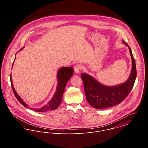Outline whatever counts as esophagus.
I'll list each match as a JSON object with an SVG mask.
<instances>
[{
    "label": "esophagus",
    "mask_w": 148,
    "mask_h": 148,
    "mask_svg": "<svg viewBox=\"0 0 148 148\" xmlns=\"http://www.w3.org/2000/svg\"><path fill=\"white\" fill-rule=\"evenodd\" d=\"M82 69V66L80 64H77L76 65L75 67H74V71L75 73H80V71Z\"/></svg>",
    "instance_id": "1"
}]
</instances>
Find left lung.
I'll return each mask as SVG.
<instances>
[{"mask_svg":"<svg viewBox=\"0 0 148 148\" xmlns=\"http://www.w3.org/2000/svg\"><path fill=\"white\" fill-rule=\"evenodd\" d=\"M123 42L129 48L132 62L130 76L125 83L114 86H106L87 73L81 74L86 100L96 109H104L120 104L133 87L137 76L135 60L129 45L124 40Z\"/></svg>","mask_w":148,"mask_h":148,"instance_id":"obj_1","label":"left lung"}]
</instances>
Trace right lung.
Wrapping results in <instances>:
<instances>
[{
  "label": "right lung",
  "mask_w": 148,
  "mask_h": 148,
  "mask_svg": "<svg viewBox=\"0 0 148 148\" xmlns=\"http://www.w3.org/2000/svg\"><path fill=\"white\" fill-rule=\"evenodd\" d=\"M21 49H21L20 51H21ZM15 58H16V56H15ZM12 66H13V64H12ZM73 69L72 66H69V67L63 66L59 69L57 73L58 83H57L56 92L55 93L52 99L47 104H45V106H43L40 108H35L29 107L18 95L13 85L12 80L11 78V74L10 75V80H11V86H12V89L13 90L14 93L15 97H16V99H18V100L23 106L27 108L29 107V109L36 112H47L48 110H54L58 108V106L61 104L64 91L66 84L68 82V80L70 79V78L73 76Z\"/></svg>",
  "instance_id": "right-lung-1"
}]
</instances>
